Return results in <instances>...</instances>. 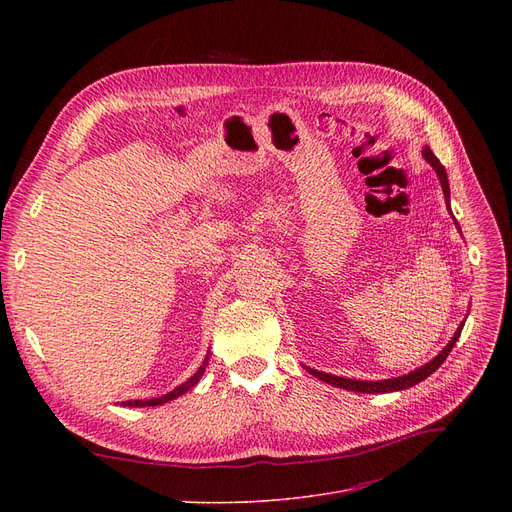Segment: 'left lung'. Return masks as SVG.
Masks as SVG:
<instances>
[{
  "instance_id": "left-lung-1",
  "label": "left lung",
  "mask_w": 512,
  "mask_h": 512,
  "mask_svg": "<svg viewBox=\"0 0 512 512\" xmlns=\"http://www.w3.org/2000/svg\"><path fill=\"white\" fill-rule=\"evenodd\" d=\"M423 157L429 161V166H432L440 178V184H442V191H444V197H446V205H448V197H450V186H448V176H446V170L444 166L440 164V159L432 153V149H429L425 145L423 149ZM450 207V205H448ZM465 326V321L459 326V330L454 332L452 340L444 346V351L432 359L429 363H425L423 367L407 373V375H400V378H392V380H382V382H361V380H348V378H338V375H330V373H321V371H315V369H309V373H313L315 378H319L321 382H328L332 386H338V388H344V390H353V392H361V394H380V392H396V390H407L419 382H423L425 378H429L444 361L446 357L450 355L452 346L456 344V340H459L461 336V330Z\"/></svg>"
}]
</instances>
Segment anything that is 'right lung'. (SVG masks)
Segmentation results:
<instances>
[{"instance_id": "right-lung-1", "label": "right lung", "mask_w": 512, "mask_h": 512, "mask_svg": "<svg viewBox=\"0 0 512 512\" xmlns=\"http://www.w3.org/2000/svg\"><path fill=\"white\" fill-rule=\"evenodd\" d=\"M205 365H207V359H205V363L197 369V373L193 375L191 380L184 382V384H182V386H178V388H174V390H172V392H168L166 396L149 398V400H126V402H124V407H157V405H164V402H168V400H174V398L182 396L184 392L191 390V388L201 380V375H203V371H205Z\"/></svg>"}]
</instances>
